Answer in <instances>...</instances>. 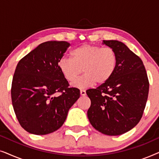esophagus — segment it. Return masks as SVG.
Returning <instances> with one entry per match:
<instances>
[{
  "instance_id": "34e87169",
  "label": "esophagus",
  "mask_w": 159,
  "mask_h": 159,
  "mask_svg": "<svg viewBox=\"0 0 159 159\" xmlns=\"http://www.w3.org/2000/svg\"><path fill=\"white\" fill-rule=\"evenodd\" d=\"M80 95H82V96H84V95H86V91L84 90H80Z\"/></svg>"
}]
</instances>
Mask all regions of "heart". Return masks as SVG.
I'll return each mask as SVG.
<instances>
[{
    "instance_id": "heart-1",
    "label": "heart",
    "mask_w": 159,
    "mask_h": 159,
    "mask_svg": "<svg viewBox=\"0 0 159 159\" xmlns=\"http://www.w3.org/2000/svg\"><path fill=\"white\" fill-rule=\"evenodd\" d=\"M71 58L64 57L58 62V69L65 80L73 82L81 74L83 77L72 83L78 88H86L96 83L104 84L116 71L117 56L110 47L84 44L71 52Z\"/></svg>"
}]
</instances>
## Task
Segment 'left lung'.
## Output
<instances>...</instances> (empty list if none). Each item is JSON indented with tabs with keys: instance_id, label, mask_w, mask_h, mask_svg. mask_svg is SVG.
<instances>
[{
	"instance_id": "left-lung-1",
	"label": "left lung",
	"mask_w": 159,
	"mask_h": 159,
	"mask_svg": "<svg viewBox=\"0 0 159 159\" xmlns=\"http://www.w3.org/2000/svg\"><path fill=\"white\" fill-rule=\"evenodd\" d=\"M117 56L116 71L111 79L87 95L91 101L88 111L93 127L106 135L129 131L142 118L148 96L149 82L140 58L118 40H103Z\"/></svg>"
}]
</instances>
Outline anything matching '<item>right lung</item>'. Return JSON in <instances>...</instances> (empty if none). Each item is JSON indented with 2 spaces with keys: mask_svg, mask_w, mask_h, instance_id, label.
<instances>
[{
  "mask_svg": "<svg viewBox=\"0 0 159 159\" xmlns=\"http://www.w3.org/2000/svg\"><path fill=\"white\" fill-rule=\"evenodd\" d=\"M69 45L66 41L43 43L17 64L11 90L12 105L20 125L30 133L43 135L59 129L80 98L79 89L69 88L58 69Z\"/></svg>",
  "mask_w": 159,
  "mask_h": 159,
  "instance_id": "1",
  "label": "right lung"
}]
</instances>
